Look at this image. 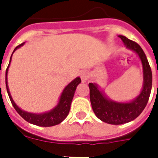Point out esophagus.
Segmentation results:
<instances>
[{"label":"esophagus","instance_id":"obj_1","mask_svg":"<svg viewBox=\"0 0 158 158\" xmlns=\"http://www.w3.org/2000/svg\"><path fill=\"white\" fill-rule=\"evenodd\" d=\"M80 77H81L82 81H87V80L89 79V73H88L86 70H83V71L80 72Z\"/></svg>","mask_w":158,"mask_h":158}]
</instances>
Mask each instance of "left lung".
Masks as SVG:
<instances>
[{"mask_svg": "<svg viewBox=\"0 0 158 158\" xmlns=\"http://www.w3.org/2000/svg\"><path fill=\"white\" fill-rule=\"evenodd\" d=\"M126 48L137 53L143 64V87L139 97L128 103L115 102L104 96L96 84L89 83V95L93 110L97 117L110 125H121L131 121L142 113L149 99L152 89V75L147 56L139 44L122 35L119 36Z\"/></svg>", "mask_w": 158, "mask_h": 158, "instance_id": "1", "label": "left lung"}]
</instances>
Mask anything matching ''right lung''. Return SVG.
Masks as SVG:
<instances>
[{"instance_id": "1", "label": "right lung", "mask_w": 158, "mask_h": 158, "mask_svg": "<svg viewBox=\"0 0 158 158\" xmlns=\"http://www.w3.org/2000/svg\"><path fill=\"white\" fill-rule=\"evenodd\" d=\"M23 43H21L19 46H17L15 48L14 52L17 48H20L21 46H23ZM11 56H12V55H11ZM10 63H9V65H10ZM9 65L6 71V89H7V93H8L9 98L10 99L11 103H12L14 108L19 114L21 117L23 118L26 121H28V122L31 123V124L38 125V126H43V127H49V126H53V125H58V124L62 122L66 118V116L68 115V114L69 112L70 105H71L72 99L74 98L75 89H76L78 84L81 82L80 78H76L74 80H73L71 83H69L65 87V89H64V91H63L61 96H60L59 103H58V105L52 110H51L49 112L44 113V114H33V113L26 112V111H23L21 109H19L17 106V105L14 102L13 99L11 98L10 91H9L8 85H7V73H8Z\"/></svg>"}]
</instances>
